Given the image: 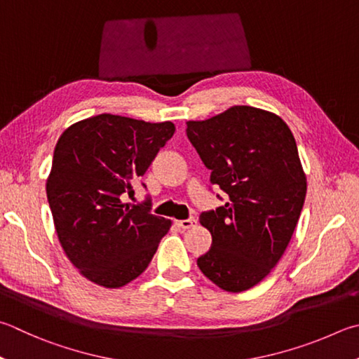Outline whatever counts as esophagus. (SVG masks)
<instances>
[{"instance_id": "obj_1", "label": "esophagus", "mask_w": 359, "mask_h": 359, "mask_svg": "<svg viewBox=\"0 0 359 359\" xmlns=\"http://www.w3.org/2000/svg\"><path fill=\"white\" fill-rule=\"evenodd\" d=\"M194 224H196V218H194V217H190V218H187V219L175 221V226H177L179 229H190V227H193Z\"/></svg>"}]
</instances>
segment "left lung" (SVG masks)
<instances>
[{
	"label": "left lung",
	"mask_w": 359,
	"mask_h": 359,
	"mask_svg": "<svg viewBox=\"0 0 359 359\" xmlns=\"http://www.w3.org/2000/svg\"><path fill=\"white\" fill-rule=\"evenodd\" d=\"M187 136L210 184L226 193L223 205L199 217L212 246L198 266L226 292L251 289L281 259L304 204L295 138L279 116L245 105L187 122Z\"/></svg>",
	"instance_id": "8db88e82"
}]
</instances>
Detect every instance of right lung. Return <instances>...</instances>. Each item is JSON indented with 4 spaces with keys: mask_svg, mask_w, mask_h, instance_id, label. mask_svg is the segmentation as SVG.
<instances>
[{
    "mask_svg": "<svg viewBox=\"0 0 359 359\" xmlns=\"http://www.w3.org/2000/svg\"><path fill=\"white\" fill-rule=\"evenodd\" d=\"M174 132L171 122L99 114L57 140L47 180L50 210L64 252L89 281L122 287L151 264L171 221L151 213L149 196L141 204L121 198L133 193Z\"/></svg>",
    "mask_w": 359,
    "mask_h": 359,
    "instance_id": "1",
    "label": "right lung"
}]
</instances>
